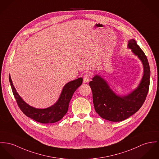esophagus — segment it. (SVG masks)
<instances>
[{
	"mask_svg": "<svg viewBox=\"0 0 159 159\" xmlns=\"http://www.w3.org/2000/svg\"><path fill=\"white\" fill-rule=\"evenodd\" d=\"M90 78H91L90 75L88 74H86L84 76V83L89 82V80H90Z\"/></svg>",
	"mask_w": 159,
	"mask_h": 159,
	"instance_id": "34e87169",
	"label": "esophagus"
}]
</instances>
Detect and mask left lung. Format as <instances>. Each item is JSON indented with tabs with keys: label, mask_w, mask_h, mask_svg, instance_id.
I'll return each instance as SVG.
<instances>
[{
	"label": "left lung",
	"mask_w": 159,
	"mask_h": 159,
	"mask_svg": "<svg viewBox=\"0 0 159 159\" xmlns=\"http://www.w3.org/2000/svg\"><path fill=\"white\" fill-rule=\"evenodd\" d=\"M128 48L142 61L143 77L138 86L126 95L116 94L101 75H95L89 84L93 92L94 107L96 112L103 119L111 122L124 120L143 105L149 90L150 68L143 51L134 39L128 40Z\"/></svg>",
	"instance_id": "8db88e82"
}]
</instances>
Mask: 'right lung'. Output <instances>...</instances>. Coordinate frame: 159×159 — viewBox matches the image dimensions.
<instances>
[{
	"label": "right lung",
	"instance_id": "1",
	"mask_svg": "<svg viewBox=\"0 0 159 159\" xmlns=\"http://www.w3.org/2000/svg\"><path fill=\"white\" fill-rule=\"evenodd\" d=\"M9 81L19 107L27 117L41 123H52L61 120L66 114L69 103L74 93L82 85L83 79L79 77L66 84L62 89L58 100L52 106L43 109L34 108L25 102L13 85L10 74L9 75Z\"/></svg>",
	"mask_w": 159,
	"mask_h": 159
}]
</instances>
